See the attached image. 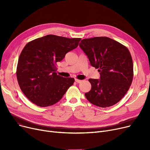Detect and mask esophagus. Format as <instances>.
<instances>
[{
    "label": "esophagus",
    "instance_id": "esophagus-1",
    "mask_svg": "<svg viewBox=\"0 0 150 150\" xmlns=\"http://www.w3.org/2000/svg\"><path fill=\"white\" fill-rule=\"evenodd\" d=\"M75 81L78 83H81L82 82V80H78V79H75Z\"/></svg>",
    "mask_w": 150,
    "mask_h": 150
}]
</instances>
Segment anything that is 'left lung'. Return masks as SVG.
I'll return each mask as SVG.
<instances>
[{
	"mask_svg": "<svg viewBox=\"0 0 150 150\" xmlns=\"http://www.w3.org/2000/svg\"><path fill=\"white\" fill-rule=\"evenodd\" d=\"M79 45L100 74V80H89L92 88L85 97L98 107L116 104L132 81L133 62L129 50L114 39L103 36L84 39Z\"/></svg>",
	"mask_w": 150,
	"mask_h": 150,
	"instance_id": "8db88e82",
	"label": "left lung"
}]
</instances>
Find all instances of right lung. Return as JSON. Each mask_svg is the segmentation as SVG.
Masks as SVG:
<instances>
[{"mask_svg":"<svg viewBox=\"0 0 150 150\" xmlns=\"http://www.w3.org/2000/svg\"><path fill=\"white\" fill-rule=\"evenodd\" d=\"M81 39L49 35L25 45L19 58L16 76L21 91L30 101L47 107L62 98L75 80L58 75L57 62L76 48Z\"/></svg>","mask_w":150,"mask_h":150,"instance_id":"obj_1","label":"right lung"}]
</instances>
